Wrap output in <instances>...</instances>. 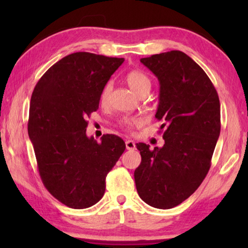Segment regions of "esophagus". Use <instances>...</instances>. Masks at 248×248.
<instances>
[{
  "label": "esophagus",
  "instance_id": "esophagus-1",
  "mask_svg": "<svg viewBox=\"0 0 248 248\" xmlns=\"http://www.w3.org/2000/svg\"><path fill=\"white\" fill-rule=\"evenodd\" d=\"M125 148H127V150L136 149V143H134V142L131 140H127L125 141Z\"/></svg>",
  "mask_w": 248,
  "mask_h": 248
}]
</instances>
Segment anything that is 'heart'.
<instances>
[{"label":"heart","instance_id":"1","mask_svg":"<svg viewBox=\"0 0 248 248\" xmlns=\"http://www.w3.org/2000/svg\"><path fill=\"white\" fill-rule=\"evenodd\" d=\"M125 82L128 83L134 93H137L139 96L144 93H149L151 90V86H152V82H151V78L148 74L141 70H132L125 75ZM112 90V83L107 82L103 87L102 93H100V103L105 104L108 100L109 95H110V92ZM140 123L139 118H134V117H124V118L121 119L120 124L124 128H131L132 125L137 124Z\"/></svg>","mask_w":248,"mask_h":248}]
</instances>
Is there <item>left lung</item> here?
<instances>
[{
	"label": "left lung",
	"mask_w": 248,
	"mask_h": 248,
	"mask_svg": "<svg viewBox=\"0 0 248 248\" xmlns=\"http://www.w3.org/2000/svg\"><path fill=\"white\" fill-rule=\"evenodd\" d=\"M140 61L159 81L155 117L165 144L150 150L137 143L141 164L134 180L145 203L170 209L189 198L208 174L221 130L220 100L204 71L179 50Z\"/></svg>",
	"instance_id": "obj_1"
}]
</instances>
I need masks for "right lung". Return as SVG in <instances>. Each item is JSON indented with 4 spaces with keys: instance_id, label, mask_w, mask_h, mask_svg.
<instances>
[{
    "instance_id": "obj_1",
    "label": "right lung",
    "mask_w": 248,
    "mask_h": 248,
    "mask_svg": "<svg viewBox=\"0 0 248 248\" xmlns=\"http://www.w3.org/2000/svg\"><path fill=\"white\" fill-rule=\"evenodd\" d=\"M124 58L75 52L48 69L31 94L28 134L45 187L66 207L85 209L103 198L106 176L125 150L124 140L86 136V118Z\"/></svg>"
}]
</instances>
